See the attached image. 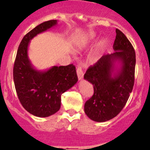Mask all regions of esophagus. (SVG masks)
<instances>
[{"instance_id":"esophagus-1","label":"esophagus","mask_w":150,"mask_h":150,"mask_svg":"<svg viewBox=\"0 0 150 150\" xmlns=\"http://www.w3.org/2000/svg\"><path fill=\"white\" fill-rule=\"evenodd\" d=\"M76 74H77L78 79H82L83 78V71L81 67H78L76 68Z\"/></svg>"}]
</instances>
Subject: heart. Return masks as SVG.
<instances>
[{"instance_id": "heart-1", "label": "heart", "mask_w": 150, "mask_h": 150, "mask_svg": "<svg viewBox=\"0 0 150 150\" xmlns=\"http://www.w3.org/2000/svg\"><path fill=\"white\" fill-rule=\"evenodd\" d=\"M94 38H95V34H89L88 36H87V38H86L85 39L83 40V41H82V45H85L88 42H89L90 40H93ZM104 44H105V42L104 41H102L101 43H100V46H104Z\"/></svg>"}]
</instances>
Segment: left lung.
<instances>
[{"label": "left lung", "instance_id": "1", "mask_svg": "<svg viewBox=\"0 0 150 150\" xmlns=\"http://www.w3.org/2000/svg\"><path fill=\"white\" fill-rule=\"evenodd\" d=\"M114 53L104 55L88 67L84 79L93 85V95L85 103L86 114L95 122H106L117 116L124 108L134 84L136 55L133 46L121 30L116 29ZM123 67L112 78L114 60Z\"/></svg>", "mask_w": 150, "mask_h": 150}]
</instances>
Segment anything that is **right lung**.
Instances as JSON below:
<instances>
[{
	"label": "right lung",
	"instance_id": "1",
	"mask_svg": "<svg viewBox=\"0 0 150 150\" xmlns=\"http://www.w3.org/2000/svg\"><path fill=\"white\" fill-rule=\"evenodd\" d=\"M56 23V20L46 21L24 36L13 66V80L18 100L28 112L38 117H47L59 111L62 95L78 80L73 64L54 66L49 71L40 72L31 67L28 59L30 40Z\"/></svg>",
	"mask_w": 150,
	"mask_h": 150
}]
</instances>
